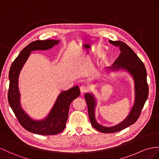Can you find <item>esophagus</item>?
Here are the masks:
<instances>
[{
  "mask_svg": "<svg viewBox=\"0 0 159 159\" xmlns=\"http://www.w3.org/2000/svg\"><path fill=\"white\" fill-rule=\"evenodd\" d=\"M88 88L86 86H85V85H83V86H80V92L82 93V94H84V92L88 91Z\"/></svg>",
  "mask_w": 159,
  "mask_h": 159,
  "instance_id": "obj_1",
  "label": "esophagus"
}]
</instances>
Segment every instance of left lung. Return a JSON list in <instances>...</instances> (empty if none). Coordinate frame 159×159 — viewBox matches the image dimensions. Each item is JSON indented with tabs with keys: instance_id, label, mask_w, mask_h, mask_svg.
I'll use <instances>...</instances> for the list:
<instances>
[{
	"instance_id": "8db88e82",
	"label": "left lung",
	"mask_w": 159,
	"mask_h": 159,
	"mask_svg": "<svg viewBox=\"0 0 159 159\" xmlns=\"http://www.w3.org/2000/svg\"><path fill=\"white\" fill-rule=\"evenodd\" d=\"M109 42L118 46L120 55L111 67H107L105 71L117 72L124 71L132 77L134 82V102L129 115L125 119L118 124L107 127L100 125L96 119L95 110L97 104L94 94L88 92L85 94L88 109V115L91 124L94 128L102 133H115L121 131L129 125H133L137 121L140 115L148 95V86L146 81V70L144 63L135 55L132 49L121 41H112Z\"/></svg>"
}]
</instances>
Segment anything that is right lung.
<instances>
[{
	"label": "right lung",
	"instance_id": "obj_1",
	"mask_svg": "<svg viewBox=\"0 0 159 159\" xmlns=\"http://www.w3.org/2000/svg\"><path fill=\"white\" fill-rule=\"evenodd\" d=\"M60 42L58 40H36L31 42L19 53L13 62L9 70V89L8 100L10 107L19 123L30 132L48 135L61 133L65 128L69 106L80 94L77 86L60 92L48 115L42 119H34L24 110L21 104V94L19 90V76L21 69L34 50H47Z\"/></svg>",
	"mask_w": 159,
	"mask_h": 159
}]
</instances>
